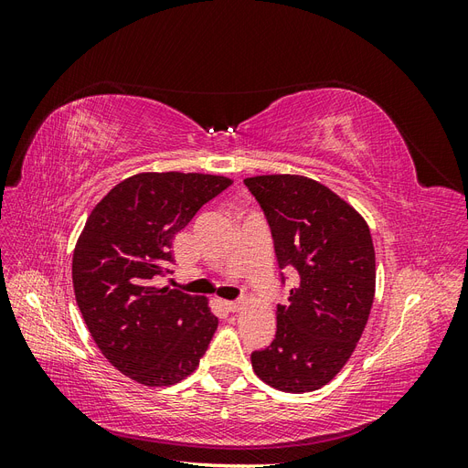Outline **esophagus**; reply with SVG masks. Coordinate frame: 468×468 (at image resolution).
<instances>
[{
	"label": "esophagus",
	"instance_id": "1",
	"mask_svg": "<svg viewBox=\"0 0 468 468\" xmlns=\"http://www.w3.org/2000/svg\"><path fill=\"white\" fill-rule=\"evenodd\" d=\"M242 301H226L224 303V308L229 310V313H239V310H242Z\"/></svg>",
	"mask_w": 468,
	"mask_h": 468
}]
</instances>
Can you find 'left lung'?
Returning <instances> with one entry per match:
<instances>
[{
	"mask_svg": "<svg viewBox=\"0 0 468 468\" xmlns=\"http://www.w3.org/2000/svg\"><path fill=\"white\" fill-rule=\"evenodd\" d=\"M273 236L282 269L296 282L277 304L275 339L251 353V367L269 387L318 390L351 357L375 296V248L359 212L322 183L303 176L244 179Z\"/></svg>",
	"mask_w": 468,
	"mask_h": 468,
	"instance_id": "8db88e82",
	"label": "left lung"
}]
</instances>
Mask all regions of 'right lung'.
<instances>
[{
    "label": "right lung",
    "instance_id": "right-lung-1",
    "mask_svg": "<svg viewBox=\"0 0 468 468\" xmlns=\"http://www.w3.org/2000/svg\"><path fill=\"white\" fill-rule=\"evenodd\" d=\"M222 176L138 174L101 201L78 238L76 303L109 363L144 387L189 377L217 332L203 296L152 287L172 273V239L205 203L230 187Z\"/></svg>",
    "mask_w": 468,
    "mask_h": 468
}]
</instances>
